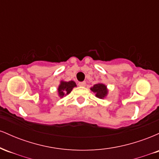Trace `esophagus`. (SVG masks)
Returning <instances> with one entry per match:
<instances>
[{"instance_id":"obj_1","label":"esophagus","mask_w":159,"mask_h":159,"mask_svg":"<svg viewBox=\"0 0 159 159\" xmlns=\"http://www.w3.org/2000/svg\"><path fill=\"white\" fill-rule=\"evenodd\" d=\"M85 85H86L85 81L79 82V83H78V86H80V87H85Z\"/></svg>"}]
</instances>
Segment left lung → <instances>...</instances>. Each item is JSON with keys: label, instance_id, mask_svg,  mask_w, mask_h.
<instances>
[{"label": "left lung", "instance_id": "8db88e82", "mask_svg": "<svg viewBox=\"0 0 159 159\" xmlns=\"http://www.w3.org/2000/svg\"><path fill=\"white\" fill-rule=\"evenodd\" d=\"M90 90L95 93L96 96L98 98H104L106 97L108 93L107 87L102 83H98L95 84L93 87H91Z\"/></svg>", "mask_w": 159, "mask_h": 159}]
</instances>
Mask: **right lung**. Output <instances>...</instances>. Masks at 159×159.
I'll return each instance as SVG.
<instances>
[{
    "label": "right lung",
    "instance_id": "1",
    "mask_svg": "<svg viewBox=\"0 0 159 159\" xmlns=\"http://www.w3.org/2000/svg\"><path fill=\"white\" fill-rule=\"evenodd\" d=\"M75 87H76L75 82L73 81H61V84H60L59 87L57 88V93L58 95L61 98H63V96H66V95L69 94L71 91Z\"/></svg>",
    "mask_w": 159,
    "mask_h": 159
}]
</instances>
